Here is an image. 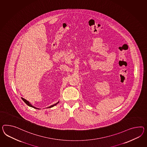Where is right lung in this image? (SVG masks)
<instances>
[{"label":"right lung","mask_w":147,"mask_h":147,"mask_svg":"<svg viewBox=\"0 0 147 147\" xmlns=\"http://www.w3.org/2000/svg\"><path fill=\"white\" fill-rule=\"evenodd\" d=\"M22 99L23 101L24 102L26 103V105H29V107H32V108H34V109H39V108H36V107H34L33 105H31L30 104V103H29V102L28 101H26V99H24V98H22ZM59 102H57V103H55V104H54V105H53L49 106V107H48V108H52V107H54V106H55V105H57V104Z\"/></svg>","instance_id":"add662e5"}]
</instances>
